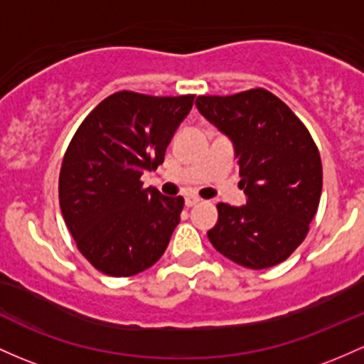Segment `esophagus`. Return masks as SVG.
<instances>
[{
    "label": "esophagus",
    "mask_w": 364,
    "mask_h": 364,
    "mask_svg": "<svg viewBox=\"0 0 364 364\" xmlns=\"http://www.w3.org/2000/svg\"><path fill=\"white\" fill-rule=\"evenodd\" d=\"M199 201H201V199H199L198 196H194V194H189V196H186V206H187V208H191V206L198 205Z\"/></svg>",
    "instance_id": "esophagus-1"
}]
</instances>
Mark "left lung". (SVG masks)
<instances>
[{"mask_svg":"<svg viewBox=\"0 0 364 364\" xmlns=\"http://www.w3.org/2000/svg\"><path fill=\"white\" fill-rule=\"evenodd\" d=\"M203 116L232 140L246 206L218 203L210 243L248 269L281 264L306 240L319 206L323 166L311 134L274 93L252 88L199 95Z\"/></svg>","mask_w":364,"mask_h":364,"instance_id":"left-lung-1","label":"left lung"}]
</instances>
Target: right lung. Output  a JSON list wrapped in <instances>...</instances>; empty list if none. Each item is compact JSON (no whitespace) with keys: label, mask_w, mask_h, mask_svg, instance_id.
I'll return each mask as SVG.
<instances>
[{"label":"right lung","mask_w":364,"mask_h":364,"mask_svg":"<svg viewBox=\"0 0 364 364\" xmlns=\"http://www.w3.org/2000/svg\"><path fill=\"white\" fill-rule=\"evenodd\" d=\"M196 95L116 92L83 119L58 177V201L77 250L97 271L128 277L161 259L181 222L183 198L140 181L165 151Z\"/></svg>","instance_id":"obj_1"}]
</instances>
